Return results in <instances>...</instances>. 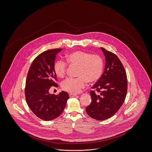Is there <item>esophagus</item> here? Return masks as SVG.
Listing matches in <instances>:
<instances>
[{"mask_svg": "<svg viewBox=\"0 0 152 152\" xmlns=\"http://www.w3.org/2000/svg\"><path fill=\"white\" fill-rule=\"evenodd\" d=\"M77 96V94H73V93H70V94H69V96H70V97H75V96Z\"/></svg>", "mask_w": 152, "mask_h": 152, "instance_id": "34e87169", "label": "esophagus"}]
</instances>
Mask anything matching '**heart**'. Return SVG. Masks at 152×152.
<instances>
[{"instance_id": "b5f03b06", "label": "heart", "mask_w": 152, "mask_h": 152, "mask_svg": "<svg viewBox=\"0 0 152 152\" xmlns=\"http://www.w3.org/2000/svg\"><path fill=\"white\" fill-rule=\"evenodd\" d=\"M66 62L71 66H78L77 78H68L62 83V88L70 93L77 94L85 87L87 82L94 83L101 77L103 60L98 55H91L84 51L72 52L66 56ZM56 75L63 78L66 73L67 65L62 61H57L53 66Z\"/></svg>"}]
</instances>
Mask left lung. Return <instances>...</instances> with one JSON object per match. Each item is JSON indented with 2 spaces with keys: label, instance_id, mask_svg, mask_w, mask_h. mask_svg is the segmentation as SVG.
Returning <instances> with one entry per match:
<instances>
[{
  "label": "left lung",
  "instance_id": "8db88e82",
  "mask_svg": "<svg viewBox=\"0 0 152 152\" xmlns=\"http://www.w3.org/2000/svg\"><path fill=\"white\" fill-rule=\"evenodd\" d=\"M100 49L105 58V69L91 87V102L86 108L90 117L98 121L111 118L118 111L125 101L128 88L126 73L118 56L103 48Z\"/></svg>",
  "mask_w": 152,
  "mask_h": 152
}]
</instances>
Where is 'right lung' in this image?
I'll use <instances>...</instances> for the list:
<instances>
[{
    "instance_id": "1",
    "label": "right lung",
    "mask_w": 152,
    "mask_h": 152,
    "mask_svg": "<svg viewBox=\"0 0 152 152\" xmlns=\"http://www.w3.org/2000/svg\"><path fill=\"white\" fill-rule=\"evenodd\" d=\"M62 50L56 48L39 54L32 62L27 73L25 88L27 105L37 117L47 121L59 117L69 99L68 93L64 91L58 95L49 93L52 86H58L53 66L56 55Z\"/></svg>"
}]
</instances>
